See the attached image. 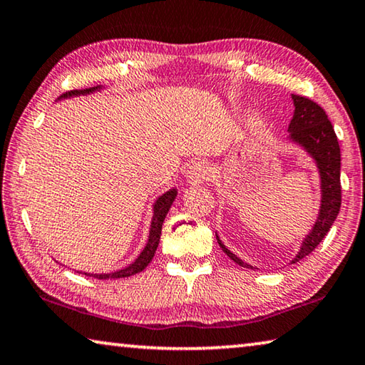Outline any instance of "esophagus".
Returning <instances> with one entry per match:
<instances>
[{
	"label": "esophagus",
	"mask_w": 365,
	"mask_h": 365,
	"mask_svg": "<svg viewBox=\"0 0 365 365\" xmlns=\"http://www.w3.org/2000/svg\"><path fill=\"white\" fill-rule=\"evenodd\" d=\"M185 177H187V180L190 183L206 182V180H210V177H211V169H210V165H207L203 160L193 162V164L188 167L187 175Z\"/></svg>",
	"instance_id": "esophagus-1"
}]
</instances>
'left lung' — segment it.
I'll use <instances>...</instances> for the list:
<instances>
[{
	"mask_svg": "<svg viewBox=\"0 0 365 365\" xmlns=\"http://www.w3.org/2000/svg\"><path fill=\"white\" fill-rule=\"evenodd\" d=\"M294 101V117L289 123V138L287 140L297 144L314 159L318 175H320V192L322 201L318 217L307 237L302 240L300 250L291 263H296L312 253L317 245L325 239L328 230L331 229L334 219L338 217L341 207V151L336 133L333 130L331 121L328 120L325 110L318 103L307 99V97L292 94ZM217 244L222 252L237 264L244 268L257 269L248 264L225 247L219 235L216 234Z\"/></svg>",
	"mask_w": 365,
	"mask_h": 365,
	"instance_id": "1",
	"label": "left lung"
}]
</instances>
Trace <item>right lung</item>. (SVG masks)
I'll return each mask as SVG.
<instances>
[{
	"label": "right lung",
	"instance_id": "add662e5",
	"mask_svg": "<svg viewBox=\"0 0 365 365\" xmlns=\"http://www.w3.org/2000/svg\"><path fill=\"white\" fill-rule=\"evenodd\" d=\"M101 89H102V86H97V88H89V89H81V91H69V92H65V94L58 97V101L69 99V97H76V96H88V94H92V92L101 91ZM175 196H177V188H172V190H169V192L160 195L159 198L155 200V203L153 205L154 214H153V221H151V229H149L148 244H146V247L143 248L140 257H138L135 262H133L128 266H125V268L112 271V273H101V274L83 273V274L97 277V279H118V277H128V276H133L136 273H141V271L153 262L154 253L159 247L162 224H164V219L167 216V212H169L172 203L175 201Z\"/></svg>",
	"mask_w": 365,
	"mask_h": 365
}]
</instances>
